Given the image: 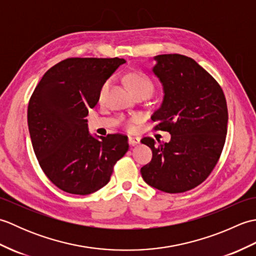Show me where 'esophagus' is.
<instances>
[{
    "instance_id": "esophagus-1",
    "label": "esophagus",
    "mask_w": 256,
    "mask_h": 256,
    "mask_svg": "<svg viewBox=\"0 0 256 256\" xmlns=\"http://www.w3.org/2000/svg\"><path fill=\"white\" fill-rule=\"evenodd\" d=\"M140 138H132V136H128V144L130 145H135V144H138L140 143Z\"/></svg>"
}]
</instances>
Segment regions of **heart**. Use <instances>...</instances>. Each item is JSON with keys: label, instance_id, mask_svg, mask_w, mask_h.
<instances>
[{"label": "heart", "instance_id": "obj_1", "mask_svg": "<svg viewBox=\"0 0 256 256\" xmlns=\"http://www.w3.org/2000/svg\"><path fill=\"white\" fill-rule=\"evenodd\" d=\"M111 81H112L111 79H106L103 81V84H101L99 89V94H98V99H99L100 102L106 99L108 89H110ZM125 81H126L128 88L131 89V91L135 96L148 94L150 96L154 90L153 81H152V79L148 74L142 72H134L128 74L126 77H125ZM138 121H140L138 116L122 118V124L125 128L128 130V131H132V130H134L135 128L134 124Z\"/></svg>", "mask_w": 256, "mask_h": 256}]
</instances>
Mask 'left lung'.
I'll list each match as a JSON object with an SVG mask.
<instances>
[{
    "label": "left lung",
    "instance_id": "obj_1",
    "mask_svg": "<svg viewBox=\"0 0 256 256\" xmlns=\"http://www.w3.org/2000/svg\"><path fill=\"white\" fill-rule=\"evenodd\" d=\"M154 59L153 72L164 86V100L150 118L157 122L155 131L172 138L157 146L154 138H142L153 157L140 174L162 192H184L204 182L220 158L228 132L226 96L192 58L170 54Z\"/></svg>",
    "mask_w": 256,
    "mask_h": 256
}]
</instances>
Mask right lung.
<instances>
[{
  "label": "right lung",
  "mask_w": 256,
  "mask_h": 256,
  "mask_svg": "<svg viewBox=\"0 0 256 256\" xmlns=\"http://www.w3.org/2000/svg\"><path fill=\"white\" fill-rule=\"evenodd\" d=\"M125 60L67 58L42 76L28 102L27 122L37 160L47 178L74 194H89L110 180L114 165L128 150V136L98 140L86 116L103 81Z\"/></svg>",
  "instance_id": "right-lung-1"
}]
</instances>
